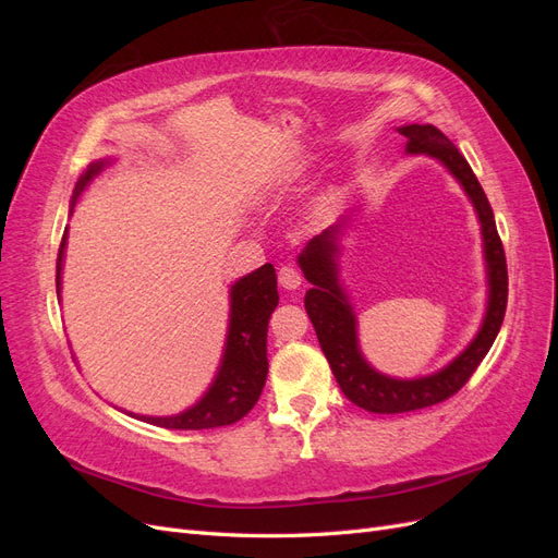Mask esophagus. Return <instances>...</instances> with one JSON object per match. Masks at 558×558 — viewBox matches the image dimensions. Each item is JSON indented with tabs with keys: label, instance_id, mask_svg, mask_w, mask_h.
I'll return each mask as SVG.
<instances>
[{
	"label": "esophagus",
	"instance_id": "obj_1",
	"mask_svg": "<svg viewBox=\"0 0 558 558\" xmlns=\"http://www.w3.org/2000/svg\"><path fill=\"white\" fill-rule=\"evenodd\" d=\"M279 283L286 291H295V289H300L302 277L293 265H283V267H279Z\"/></svg>",
	"mask_w": 558,
	"mask_h": 558
}]
</instances>
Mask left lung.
<instances>
[{
	"instance_id": "obj_1",
	"label": "left lung",
	"mask_w": 558,
	"mask_h": 558,
	"mask_svg": "<svg viewBox=\"0 0 558 558\" xmlns=\"http://www.w3.org/2000/svg\"><path fill=\"white\" fill-rule=\"evenodd\" d=\"M398 132L408 140L404 154L435 158L461 183L472 207H475L482 228L488 293L486 312L477 335L472 337V342L449 365L433 375L416 379L388 377L369 365L363 356L359 347V318L340 279V263L337 260H340V238L344 234L349 216L307 242V246L298 256V265L305 279L312 283V289L305 293V310L312 318L318 344L326 353L342 393L353 404L375 414L414 412L451 398L472 377L488 349H492L502 326L505 307H508V263H505L496 218L468 160L459 154V148L451 144L447 134H442L435 125L412 123L398 128Z\"/></svg>"
}]
</instances>
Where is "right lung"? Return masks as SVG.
<instances>
[{"label":"right lung","mask_w":558,"mask_h":558,"mask_svg":"<svg viewBox=\"0 0 558 558\" xmlns=\"http://www.w3.org/2000/svg\"><path fill=\"white\" fill-rule=\"evenodd\" d=\"M109 165L111 158L95 160L88 165V170L81 174L72 195L70 216L74 211L76 199L88 189V183ZM64 248L66 230L62 234V244L58 253V300L62 291ZM277 272L269 263L234 281L230 286V318L221 365H218L216 377L209 384L205 396L195 404H191L189 410L172 416H144L132 412L130 416H137L146 421V424L170 430H202L230 426L234 421L246 416L253 410V404L258 402L267 379V320L277 310Z\"/></svg>","instance_id":"right-lung-1"}]
</instances>
